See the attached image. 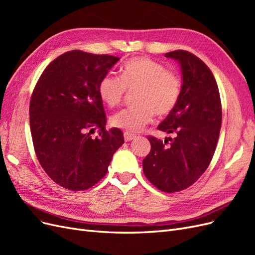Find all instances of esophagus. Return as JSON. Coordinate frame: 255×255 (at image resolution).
<instances>
[{"label": "esophagus", "mask_w": 255, "mask_h": 255, "mask_svg": "<svg viewBox=\"0 0 255 255\" xmlns=\"http://www.w3.org/2000/svg\"><path fill=\"white\" fill-rule=\"evenodd\" d=\"M135 138H136V135H134V134H130V133H128V132L125 133V140L126 141H130V140L135 139Z\"/></svg>", "instance_id": "obj_1"}]
</instances>
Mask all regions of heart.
Masks as SVG:
<instances>
[{
	"instance_id": "obj_1",
	"label": "heart",
	"mask_w": 255,
	"mask_h": 255,
	"mask_svg": "<svg viewBox=\"0 0 255 255\" xmlns=\"http://www.w3.org/2000/svg\"><path fill=\"white\" fill-rule=\"evenodd\" d=\"M133 106L112 116L116 128L137 132L148 125L155 113L159 117L171 114L180 102L182 81L177 73L167 70L157 61L148 57L127 60L120 70V78L107 74L99 83V96L110 107L119 105L127 90H134Z\"/></svg>"
}]
</instances>
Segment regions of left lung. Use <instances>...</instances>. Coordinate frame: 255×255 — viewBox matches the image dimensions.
Segmentation results:
<instances>
[{"mask_svg": "<svg viewBox=\"0 0 255 255\" xmlns=\"http://www.w3.org/2000/svg\"><path fill=\"white\" fill-rule=\"evenodd\" d=\"M179 61L183 84L180 102L157 127L173 134L165 141L148 136L151 151L142 160L143 173L165 192L188 188L210 165L221 128V101L217 83L203 61L177 50L165 54Z\"/></svg>", "mask_w": 255, "mask_h": 255, "instance_id": "8db88e82", "label": "left lung"}]
</instances>
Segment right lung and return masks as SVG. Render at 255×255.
I'll return each mask as SVG.
<instances>
[{
  "label": "right lung",
  "mask_w": 255,
  "mask_h": 255,
  "mask_svg": "<svg viewBox=\"0 0 255 255\" xmlns=\"http://www.w3.org/2000/svg\"><path fill=\"white\" fill-rule=\"evenodd\" d=\"M119 57L80 50L61 54L44 69L29 102V126L36 156L59 186L86 190L109 170L125 143L117 128H105L99 83ZM96 128L99 136H91Z\"/></svg>",
  "instance_id": "obj_1"
}]
</instances>
